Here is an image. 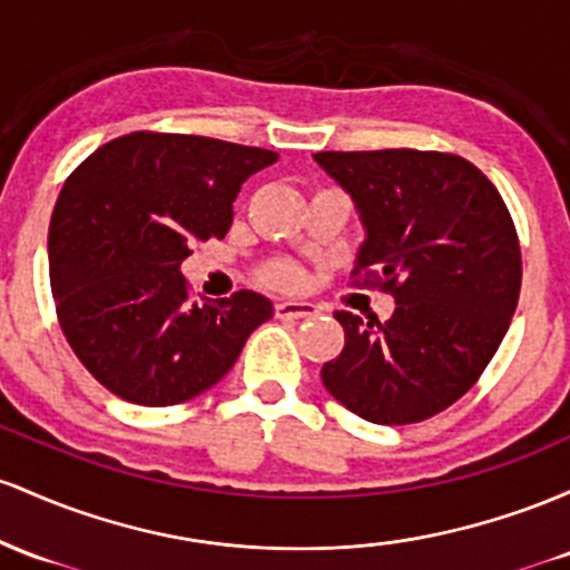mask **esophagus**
Instances as JSON below:
<instances>
[{
    "label": "esophagus",
    "mask_w": 570,
    "mask_h": 570,
    "mask_svg": "<svg viewBox=\"0 0 570 570\" xmlns=\"http://www.w3.org/2000/svg\"><path fill=\"white\" fill-rule=\"evenodd\" d=\"M277 317L283 320H302V317H315L317 315V306L309 302H279L274 306Z\"/></svg>",
    "instance_id": "obj_1"
}]
</instances>
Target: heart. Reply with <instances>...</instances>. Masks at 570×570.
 I'll use <instances>...</instances> for the list:
<instances>
[{
	"instance_id": "obj_1",
	"label": "heart",
	"mask_w": 570,
	"mask_h": 570,
	"mask_svg": "<svg viewBox=\"0 0 570 570\" xmlns=\"http://www.w3.org/2000/svg\"><path fill=\"white\" fill-rule=\"evenodd\" d=\"M264 277L266 283H272L274 287H293L298 285V279H302V272H298L293 264H274Z\"/></svg>"
}]
</instances>
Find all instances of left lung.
Masks as SVG:
<instances>
[{
    "label": "left lung",
    "mask_w": 570,
    "mask_h": 570,
    "mask_svg": "<svg viewBox=\"0 0 570 570\" xmlns=\"http://www.w3.org/2000/svg\"><path fill=\"white\" fill-rule=\"evenodd\" d=\"M366 228L355 285L395 298L368 323L336 312L344 350L320 371L342 406L376 425L433 417L469 393L507 336L522 285L514 220L488 177L436 150L315 153Z\"/></svg>",
    "instance_id": "obj_1"
}]
</instances>
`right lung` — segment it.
<instances>
[{
  "label": "right lung",
  "instance_id": "1",
  "mask_svg": "<svg viewBox=\"0 0 570 570\" xmlns=\"http://www.w3.org/2000/svg\"><path fill=\"white\" fill-rule=\"evenodd\" d=\"M277 161L264 147L134 131L63 183L48 232L50 291L69 347L118 399L171 406L209 390L274 315L239 291L194 304L180 264L223 239L242 183Z\"/></svg>",
  "mask_w": 570,
  "mask_h": 570
}]
</instances>
